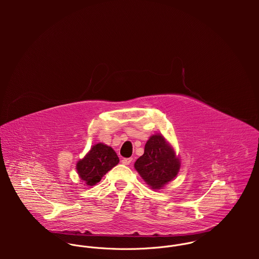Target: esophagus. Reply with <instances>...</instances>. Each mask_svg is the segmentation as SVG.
Listing matches in <instances>:
<instances>
[{
	"label": "esophagus",
	"mask_w": 259,
	"mask_h": 259,
	"mask_svg": "<svg viewBox=\"0 0 259 259\" xmlns=\"http://www.w3.org/2000/svg\"><path fill=\"white\" fill-rule=\"evenodd\" d=\"M132 161H133V157H130V158H122V159H121V162H122L124 165L130 164Z\"/></svg>",
	"instance_id": "esophagus-1"
}]
</instances>
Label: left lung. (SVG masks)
Returning <instances> with one entry per match:
<instances>
[{"mask_svg":"<svg viewBox=\"0 0 259 259\" xmlns=\"http://www.w3.org/2000/svg\"><path fill=\"white\" fill-rule=\"evenodd\" d=\"M180 166V159L175 150L157 135L149 138L145 153L135 163L141 177L153 189H160L172 181L179 174Z\"/></svg>","mask_w":259,"mask_h":259,"instance_id":"8db88e82","label":"left lung"}]
</instances>
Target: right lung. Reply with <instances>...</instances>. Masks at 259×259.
<instances>
[{
	"instance_id": "right-lung-1",
	"label": "right lung",
	"mask_w": 259,
	"mask_h": 259,
	"mask_svg": "<svg viewBox=\"0 0 259 259\" xmlns=\"http://www.w3.org/2000/svg\"><path fill=\"white\" fill-rule=\"evenodd\" d=\"M115 151L104 144L95 145L89 153L76 163V170L85 185H95L118 163Z\"/></svg>"
}]
</instances>
